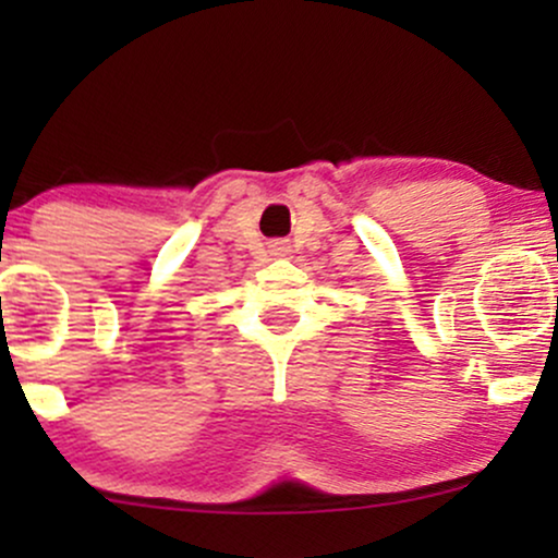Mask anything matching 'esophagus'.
<instances>
[{"label": "esophagus", "instance_id": "34e87169", "mask_svg": "<svg viewBox=\"0 0 558 558\" xmlns=\"http://www.w3.org/2000/svg\"><path fill=\"white\" fill-rule=\"evenodd\" d=\"M270 252L275 254V257H286L288 254V243L286 241H275L270 246Z\"/></svg>", "mask_w": 558, "mask_h": 558}]
</instances>
